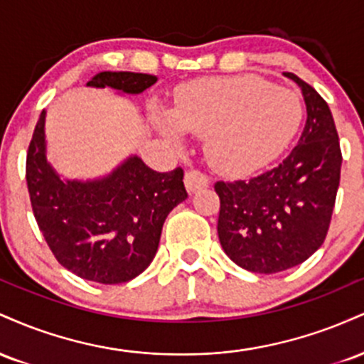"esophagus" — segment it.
<instances>
[{
	"label": "esophagus",
	"instance_id": "1",
	"mask_svg": "<svg viewBox=\"0 0 364 364\" xmlns=\"http://www.w3.org/2000/svg\"><path fill=\"white\" fill-rule=\"evenodd\" d=\"M208 183H210L208 181V178L203 173H200V171L191 169L185 174V186L190 193H195V191L203 190V188L208 186Z\"/></svg>",
	"mask_w": 364,
	"mask_h": 364
}]
</instances>
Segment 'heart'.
Returning a JSON list of instances; mask_svg holds the SVG:
<instances>
[{"mask_svg": "<svg viewBox=\"0 0 364 364\" xmlns=\"http://www.w3.org/2000/svg\"><path fill=\"white\" fill-rule=\"evenodd\" d=\"M303 106L298 94L258 75L205 78L178 94L173 112L159 111L157 127L179 141L185 133L207 136V157L228 176L260 171L298 133Z\"/></svg>", "mask_w": 364, "mask_h": 364, "instance_id": "heart-1", "label": "heart"}]
</instances>
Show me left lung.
<instances>
[{
    "label": "left lung",
    "instance_id": "1",
    "mask_svg": "<svg viewBox=\"0 0 364 364\" xmlns=\"http://www.w3.org/2000/svg\"><path fill=\"white\" fill-rule=\"evenodd\" d=\"M306 104L298 145L277 168L240 181H217V232L223 250L250 272L275 274L311 257L327 236L342 154L336 123L321 95L296 77Z\"/></svg>",
    "mask_w": 364,
    "mask_h": 364
}]
</instances>
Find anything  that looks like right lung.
Returning <instances> with one entry per match:
<instances>
[{
	"instance_id": "obj_1",
	"label": "right lung",
	"mask_w": 364,
	"mask_h": 364,
	"mask_svg": "<svg viewBox=\"0 0 364 364\" xmlns=\"http://www.w3.org/2000/svg\"><path fill=\"white\" fill-rule=\"evenodd\" d=\"M156 82L147 73L101 72L87 85L133 95ZM44 124L46 111L28 145L25 176L46 243L78 277L99 284L132 281L154 260L166 217L188 196L185 173H157L132 156L104 178L61 179L46 157Z\"/></svg>"
}]
</instances>
